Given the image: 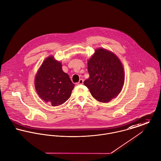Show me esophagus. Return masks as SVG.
<instances>
[{
  "mask_svg": "<svg viewBox=\"0 0 161 161\" xmlns=\"http://www.w3.org/2000/svg\"><path fill=\"white\" fill-rule=\"evenodd\" d=\"M83 82H84V80L82 79H80L79 80V81L77 82V85H80V84H82Z\"/></svg>",
  "mask_w": 161,
  "mask_h": 161,
  "instance_id": "obj_1",
  "label": "esophagus"
}]
</instances>
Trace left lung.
Returning <instances> with one entry per match:
<instances>
[{"label": "left lung", "mask_w": 161, "mask_h": 161, "mask_svg": "<svg viewBox=\"0 0 161 161\" xmlns=\"http://www.w3.org/2000/svg\"><path fill=\"white\" fill-rule=\"evenodd\" d=\"M87 66L90 76L84 84L93 98L105 103L119 93L125 75L121 63L114 54L102 48L97 49Z\"/></svg>", "instance_id": "1"}]
</instances>
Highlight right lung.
I'll use <instances>...</instances> for the list:
<instances>
[{"label": "right lung", "mask_w": 161, "mask_h": 161, "mask_svg": "<svg viewBox=\"0 0 161 161\" xmlns=\"http://www.w3.org/2000/svg\"><path fill=\"white\" fill-rule=\"evenodd\" d=\"M38 95L52 106L66 102L71 95L74 84L69 75L63 72L61 63L53 56L46 58L38 70L35 80Z\"/></svg>", "instance_id": "1"}]
</instances>
